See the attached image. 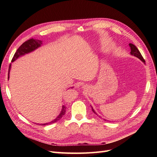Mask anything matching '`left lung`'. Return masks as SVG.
<instances>
[{
    "mask_svg": "<svg viewBox=\"0 0 157 157\" xmlns=\"http://www.w3.org/2000/svg\"><path fill=\"white\" fill-rule=\"evenodd\" d=\"M129 46H130V49H131V52H130V54L131 55H132V56H136V57H137V58H138L140 60H141L142 61H143L144 63H145V59H144V58L143 57H142V56H141V53L140 52V51H139V50L137 48V47L134 45V44H132V43H130L129 44ZM91 107H92V111L94 112V113H95L96 114V115H97V116H98L99 117H100V118H101L100 116H99L98 114L96 113V112L94 110V109H93V107L91 106ZM103 120L104 121H107V120H105V118H103Z\"/></svg>",
    "mask_w": 157,
    "mask_h": 157,
    "instance_id": "obj_1",
    "label": "left lung"
}]
</instances>
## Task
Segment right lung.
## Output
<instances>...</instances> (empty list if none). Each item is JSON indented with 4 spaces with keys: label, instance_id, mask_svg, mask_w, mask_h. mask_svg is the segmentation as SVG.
Masks as SVG:
<instances>
[{
    "label": "right lung",
    "instance_id": "1",
    "mask_svg": "<svg viewBox=\"0 0 157 157\" xmlns=\"http://www.w3.org/2000/svg\"><path fill=\"white\" fill-rule=\"evenodd\" d=\"M42 41L39 40L31 39L29 40L25 41V42H23V43L20 47H19V48L17 50L15 54H14L13 58L12 59V62H13L14 61H15L16 59H17L19 58V57L25 55L26 54H28V53H30V52L37 49L42 44ZM10 69H11V63L10 64V66H9V69H8V78H9V74H10ZM65 111H66V107L63 105L60 114L55 118L54 121H51L48 123H45V124H42L41 125L50 124H52V123H54L60 120L61 118H62L63 116L65 114Z\"/></svg>",
    "mask_w": 157,
    "mask_h": 157
}]
</instances>
